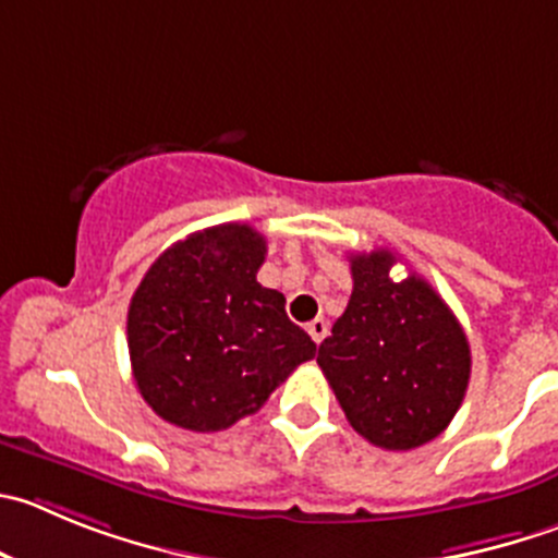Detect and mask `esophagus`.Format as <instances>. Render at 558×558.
I'll return each mask as SVG.
<instances>
[{
	"label": "esophagus",
	"instance_id": "obj_1",
	"mask_svg": "<svg viewBox=\"0 0 558 558\" xmlns=\"http://www.w3.org/2000/svg\"><path fill=\"white\" fill-rule=\"evenodd\" d=\"M306 331H310V337L315 339L317 344H320L323 339H326V333H328L326 317H315V320H312V323H306Z\"/></svg>",
	"mask_w": 558,
	"mask_h": 558
}]
</instances>
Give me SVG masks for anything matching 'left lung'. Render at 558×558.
Listing matches in <instances>:
<instances>
[{
  "mask_svg": "<svg viewBox=\"0 0 558 558\" xmlns=\"http://www.w3.org/2000/svg\"><path fill=\"white\" fill-rule=\"evenodd\" d=\"M395 254L350 257L353 293L317 350L350 427L408 452L449 427L471 378V348L447 301L422 276H389Z\"/></svg>",
  "mask_w": 558,
  "mask_h": 558,
  "instance_id": "left-lung-1",
  "label": "left lung"
}]
</instances>
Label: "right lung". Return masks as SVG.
I'll return each mask as SVG.
<instances>
[{
    "label": "right lung",
    "instance_id": "right-lung-1",
    "mask_svg": "<svg viewBox=\"0 0 558 558\" xmlns=\"http://www.w3.org/2000/svg\"><path fill=\"white\" fill-rule=\"evenodd\" d=\"M265 238L219 225L169 246L129 306V353L147 405L194 433L252 416L317 344L263 288Z\"/></svg>",
    "mask_w": 558,
    "mask_h": 558
}]
</instances>
